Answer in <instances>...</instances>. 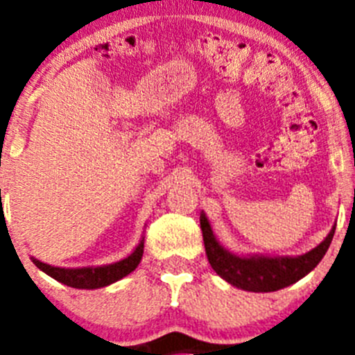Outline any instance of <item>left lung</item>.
<instances>
[{"mask_svg":"<svg viewBox=\"0 0 355 355\" xmlns=\"http://www.w3.org/2000/svg\"><path fill=\"white\" fill-rule=\"evenodd\" d=\"M200 229H202L206 256L213 270L224 281L240 290L265 293V291H277L281 288L290 286L309 274L327 252L336 225H332L331 233L320 245L295 258L293 256L272 258V256H259V254L238 256L218 243L205 213H200Z\"/></svg>","mask_w":355,"mask_h":355,"instance_id":"1","label":"left lung"}]
</instances>
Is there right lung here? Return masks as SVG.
I'll use <instances>...</instances> for the list:
<instances>
[{"label": "right lung", "mask_w": 355, "mask_h": 355, "mask_svg": "<svg viewBox=\"0 0 355 355\" xmlns=\"http://www.w3.org/2000/svg\"><path fill=\"white\" fill-rule=\"evenodd\" d=\"M142 254L144 238L128 258L121 259L117 263H112V265L83 266V268H62V266H51L48 263H42L35 258H31V261L35 263L37 268H40L44 274H48L49 277L56 279L58 283L67 284L71 288H78V290H96V288L108 286V284L115 283L119 279L131 274L139 266L140 259H142Z\"/></svg>", "instance_id": "right-lung-1"}]
</instances>
